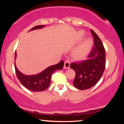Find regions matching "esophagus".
<instances>
[{"label":"esophagus","mask_w":124,"mask_h":124,"mask_svg":"<svg viewBox=\"0 0 124 124\" xmlns=\"http://www.w3.org/2000/svg\"><path fill=\"white\" fill-rule=\"evenodd\" d=\"M70 67V62L69 61H65L64 63V68L65 69H68Z\"/></svg>","instance_id":"esophagus-1"}]
</instances>
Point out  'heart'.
Segmentation results:
<instances>
[{
	"mask_svg": "<svg viewBox=\"0 0 124 124\" xmlns=\"http://www.w3.org/2000/svg\"><path fill=\"white\" fill-rule=\"evenodd\" d=\"M83 36V33L80 32V37ZM91 45V41L90 39H86L83 44H82L76 50V54L79 56H86L88 52H89Z\"/></svg>",
	"mask_w": 124,
	"mask_h": 124,
	"instance_id": "heart-1",
	"label": "heart"
}]
</instances>
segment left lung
Wrapping results in <instances>:
<instances>
[{"instance_id": "8db88e82", "label": "left lung", "mask_w": 124, "mask_h": 124, "mask_svg": "<svg viewBox=\"0 0 124 124\" xmlns=\"http://www.w3.org/2000/svg\"><path fill=\"white\" fill-rule=\"evenodd\" d=\"M94 38L92 50L85 61L73 62L70 67L75 71L73 85L79 90L90 89L100 80L106 68V50L99 37L90 30Z\"/></svg>"}]
</instances>
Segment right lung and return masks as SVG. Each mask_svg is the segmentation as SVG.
<instances>
[{
	"mask_svg": "<svg viewBox=\"0 0 124 124\" xmlns=\"http://www.w3.org/2000/svg\"><path fill=\"white\" fill-rule=\"evenodd\" d=\"M44 25H37L34 27L30 31L44 27ZM16 52H15V58ZM64 62L61 61L56 65L48 67L41 73L32 76H27L21 73L18 70L15 63V68L17 77L20 83L25 88L32 92H41L46 90L49 86L51 83V77L55 71L62 69L63 67Z\"/></svg>",
	"mask_w": 124,
	"mask_h": 124,
	"instance_id": "add662e5",
	"label": "right lung"
}]
</instances>
